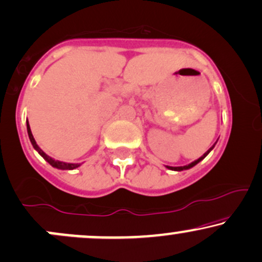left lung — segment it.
Segmentation results:
<instances>
[{"instance_id": "obj_1", "label": "left lung", "mask_w": 262, "mask_h": 262, "mask_svg": "<svg viewBox=\"0 0 262 262\" xmlns=\"http://www.w3.org/2000/svg\"><path fill=\"white\" fill-rule=\"evenodd\" d=\"M216 143H217V142H216ZM216 143H214V144H216ZM214 144H213V146H212V147H211V148H210V149H208V150H207V152H206V153H205V155H204V156H202V157H200V158L198 159V161H195V162L190 163V164H187V165H184V167H167V168H168V169H170V170H175V171H181V170H186V169H190V168L195 167V165H196V164H198V163H200V162H201V161H202V159H204V158H205V157H206V156H207V155H208V153H210L212 149H213Z\"/></svg>"}]
</instances>
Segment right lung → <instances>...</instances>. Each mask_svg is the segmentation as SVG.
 I'll return each instance as SVG.
<instances>
[{"mask_svg": "<svg viewBox=\"0 0 262 262\" xmlns=\"http://www.w3.org/2000/svg\"><path fill=\"white\" fill-rule=\"evenodd\" d=\"M27 131H28V136H29V140H30V142H32V144H33L34 149H35L36 152H38L39 155L41 156L42 158H44L45 161L48 162L49 164L51 165V167L57 168V169H61V170H72V169L78 168L79 165H81V163H66V162L55 161L54 158H51V157H49L48 155H46L44 150H42V149L40 148V147L38 146V144H36L35 140H34L32 131H30V126H29V122H28V120H27Z\"/></svg>", "mask_w": 262, "mask_h": 262, "instance_id": "obj_1", "label": "right lung"}]
</instances>
